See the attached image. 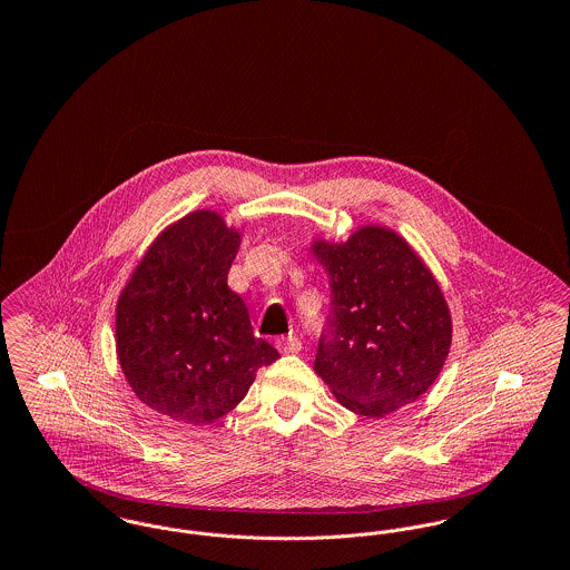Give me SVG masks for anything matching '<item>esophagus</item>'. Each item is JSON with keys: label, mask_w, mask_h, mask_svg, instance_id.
Instances as JSON below:
<instances>
[{"label": "esophagus", "mask_w": 570, "mask_h": 570, "mask_svg": "<svg viewBox=\"0 0 570 570\" xmlns=\"http://www.w3.org/2000/svg\"><path fill=\"white\" fill-rule=\"evenodd\" d=\"M277 348H279V353L297 354L303 348V344H301L297 335H288V337L277 340Z\"/></svg>", "instance_id": "esophagus-1"}]
</instances>
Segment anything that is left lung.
Masks as SVG:
<instances>
[{
  "mask_svg": "<svg viewBox=\"0 0 570 570\" xmlns=\"http://www.w3.org/2000/svg\"><path fill=\"white\" fill-rule=\"evenodd\" d=\"M328 273L314 370L337 402L384 416L419 400L451 348V312L432 272L397 233L363 226L344 244L314 242Z\"/></svg>",
  "mask_w": 570,
  "mask_h": 570,
  "instance_id": "1",
  "label": "left lung"
}]
</instances>
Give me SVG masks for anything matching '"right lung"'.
I'll list each match as a JSON object with an SVG mask.
<instances>
[{
	"instance_id": "right-lung-1",
	"label": "right lung",
	"mask_w": 570,
	"mask_h": 570,
	"mask_svg": "<svg viewBox=\"0 0 570 570\" xmlns=\"http://www.w3.org/2000/svg\"><path fill=\"white\" fill-rule=\"evenodd\" d=\"M242 235L217 212H191L149 245L121 291L115 344L136 397L173 421L228 414L279 353L252 331L226 284Z\"/></svg>"
}]
</instances>
